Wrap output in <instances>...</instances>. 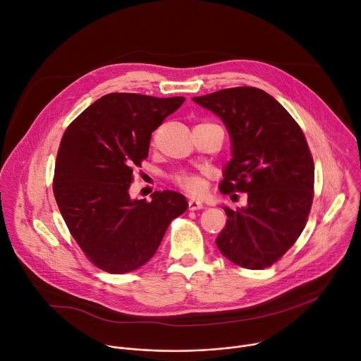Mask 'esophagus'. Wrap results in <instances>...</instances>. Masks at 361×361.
Returning <instances> with one entry per match:
<instances>
[{"instance_id": "obj_1", "label": "esophagus", "mask_w": 361, "mask_h": 361, "mask_svg": "<svg viewBox=\"0 0 361 361\" xmlns=\"http://www.w3.org/2000/svg\"><path fill=\"white\" fill-rule=\"evenodd\" d=\"M200 209H202V202L201 201H197L194 198H191L188 201V210L190 212H195V210H200Z\"/></svg>"}]
</instances>
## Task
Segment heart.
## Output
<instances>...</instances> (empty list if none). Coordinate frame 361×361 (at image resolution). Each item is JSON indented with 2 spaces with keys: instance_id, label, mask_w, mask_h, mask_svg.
<instances>
[{
  "instance_id": "b5f03b06",
  "label": "heart",
  "mask_w": 361,
  "mask_h": 361,
  "mask_svg": "<svg viewBox=\"0 0 361 361\" xmlns=\"http://www.w3.org/2000/svg\"><path fill=\"white\" fill-rule=\"evenodd\" d=\"M174 183L178 185L183 191L192 197H200L204 194L207 183H205V177L201 174H191V173H180L174 176Z\"/></svg>"
}]
</instances>
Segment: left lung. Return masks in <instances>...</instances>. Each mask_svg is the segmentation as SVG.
I'll use <instances>...</instances> for the list:
<instances>
[{
  "label": "left lung",
  "instance_id": "8db88e82",
  "mask_svg": "<svg viewBox=\"0 0 361 361\" xmlns=\"http://www.w3.org/2000/svg\"><path fill=\"white\" fill-rule=\"evenodd\" d=\"M192 101L217 114L231 137L221 192L248 195L247 207H224L227 224L217 247L240 267H270L297 241L313 204L314 163L305 137L260 88H226Z\"/></svg>",
  "mask_w": 361,
  "mask_h": 361
}]
</instances>
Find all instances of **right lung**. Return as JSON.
<instances>
[{"label": "right lung", "instance_id": "add662e5", "mask_svg": "<svg viewBox=\"0 0 361 361\" xmlns=\"http://www.w3.org/2000/svg\"><path fill=\"white\" fill-rule=\"evenodd\" d=\"M184 97L111 92L98 98L66 130L57 154L54 197L87 259L111 274L144 266L156 254L187 200L156 191L131 200L133 170L148 157L151 133L181 107Z\"/></svg>", "mask_w": 361, "mask_h": 361}]
</instances>
